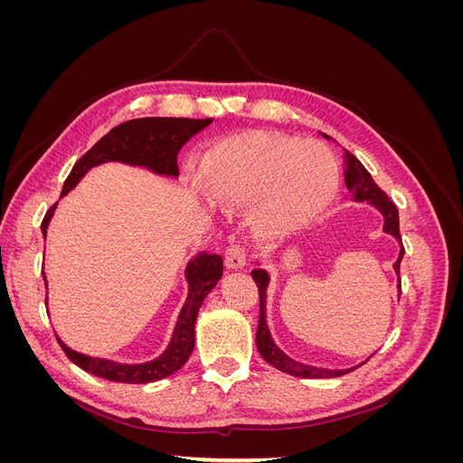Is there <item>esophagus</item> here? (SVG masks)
Masks as SVG:
<instances>
[{
	"label": "esophagus",
	"instance_id": "esophagus-1",
	"mask_svg": "<svg viewBox=\"0 0 463 463\" xmlns=\"http://www.w3.org/2000/svg\"><path fill=\"white\" fill-rule=\"evenodd\" d=\"M226 266L230 270H240L245 266V249L240 243H232L226 249Z\"/></svg>",
	"mask_w": 463,
	"mask_h": 463
}]
</instances>
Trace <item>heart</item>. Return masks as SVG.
Segmentation results:
<instances>
[{"label": "heart", "mask_w": 463, "mask_h": 463, "mask_svg": "<svg viewBox=\"0 0 463 463\" xmlns=\"http://www.w3.org/2000/svg\"><path fill=\"white\" fill-rule=\"evenodd\" d=\"M199 184L226 206H249V223L262 237H284L317 220L340 187L334 152L313 138L247 131L210 146Z\"/></svg>", "instance_id": "heart-1"}]
</instances>
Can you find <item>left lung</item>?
<instances>
[{"mask_svg": "<svg viewBox=\"0 0 463 463\" xmlns=\"http://www.w3.org/2000/svg\"><path fill=\"white\" fill-rule=\"evenodd\" d=\"M344 164H345V187L347 191L354 194L355 201H369L371 204H374L381 213L384 214V232L392 233L396 237V240L402 243V235H400V216H398V208L396 204L388 199V194L378 187L371 174L363 167V164L354 156L349 150H344ZM403 243H402V250H400V257L394 262V270L400 276V262L403 259ZM253 276L255 284L259 288V301H260V315H259V326H257V349L259 354L262 355V359L266 363H270V365L278 371L293 374V376H303V378H334V376H342L349 371L354 369H345V371H328V369H318V367H309V365H303L299 361H293L289 359L282 349H279L272 335L269 326H266V317H264V309H266V286H269V274L262 269H255L250 272ZM402 289V284H400Z\"/></svg>", "mask_w": 463, "mask_h": 463, "instance_id": "obj_1", "label": "left lung"}]
</instances>
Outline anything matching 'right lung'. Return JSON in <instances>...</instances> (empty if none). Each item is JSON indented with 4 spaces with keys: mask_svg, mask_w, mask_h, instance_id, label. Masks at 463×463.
Wrapping results in <instances>:
<instances>
[{
    "mask_svg": "<svg viewBox=\"0 0 463 463\" xmlns=\"http://www.w3.org/2000/svg\"><path fill=\"white\" fill-rule=\"evenodd\" d=\"M213 119H189V118H143L129 119L104 135L87 154L77 160L71 174L67 175L61 197L71 191L80 177L90 167L104 162H125L135 165L150 167L156 174L179 175L177 154L189 138L203 131ZM55 204L48 210L42 220V233L46 237L50 218L53 214ZM223 272V260L216 253H201L187 264V282L189 298L179 313L177 325L174 330V338L165 352L154 361L141 363V365H123L109 359L89 357L67 347L60 338V345L65 355L71 359L77 367L90 374L102 376L106 381L128 383V384H146L160 381L179 371L185 365L193 347H194V320H197L199 309ZM44 276V272H42ZM46 282V278H44Z\"/></svg>",
    "mask_w": 463,
    "mask_h": 463,
    "instance_id": "right-lung-1",
    "label": "right lung"
}]
</instances>
